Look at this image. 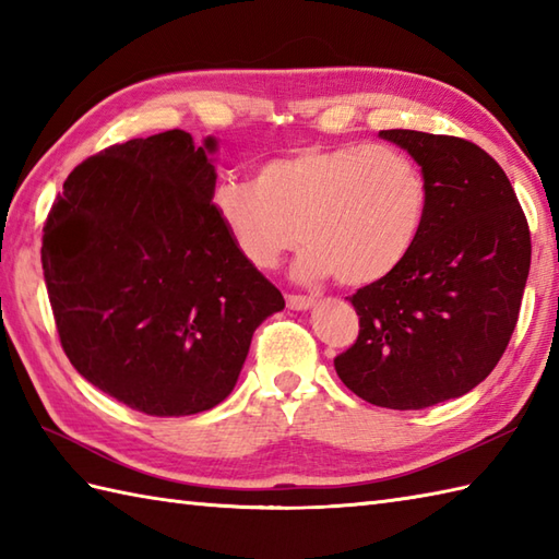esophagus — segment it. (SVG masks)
I'll return each instance as SVG.
<instances>
[{
    "label": "esophagus",
    "mask_w": 559,
    "mask_h": 559,
    "mask_svg": "<svg viewBox=\"0 0 559 559\" xmlns=\"http://www.w3.org/2000/svg\"><path fill=\"white\" fill-rule=\"evenodd\" d=\"M288 307L290 310H298V312H302V310H310V307L314 305V300L312 298H307V295H288Z\"/></svg>",
    "instance_id": "esophagus-1"
}]
</instances>
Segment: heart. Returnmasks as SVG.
<instances>
[{
    "label": "heart",
    "instance_id": "1",
    "mask_svg": "<svg viewBox=\"0 0 559 559\" xmlns=\"http://www.w3.org/2000/svg\"><path fill=\"white\" fill-rule=\"evenodd\" d=\"M430 204L425 173L394 146H300L223 180L211 209L240 257L257 269L310 242L295 273L314 283L370 286L394 273L418 242Z\"/></svg>",
    "mask_w": 559,
    "mask_h": 559
}]
</instances>
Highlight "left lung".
<instances>
[{"mask_svg":"<svg viewBox=\"0 0 559 559\" xmlns=\"http://www.w3.org/2000/svg\"><path fill=\"white\" fill-rule=\"evenodd\" d=\"M425 173L418 242L386 278L353 295L360 334L334 367L353 394L420 411L468 394L514 334L531 233L504 170L466 139L384 129Z\"/></svg>","mask_w":559,"mask_h":559,"instance_id":"obj_1","label":"left lung"}]
</instances>
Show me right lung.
Listing matches in <instances>:
<instances>
[{
  "instance_id": "right-lung-1",
  "label": "right lung",
  "mask_w": 559,
  "mask_h": 559,
  "mask_svg": "<svg viewBox=\"0 0 559 559\" xmlns=\"http://www.w3.org/2000/svg\"><path fill=\"white\" fill-rule=\"evenodd\" d=\"M216 139L182 129L76 165L43 228V271L69 362L158 418L230 394L257 326L286 307L211 209Z\"/></svg>"
}]
</instances>
